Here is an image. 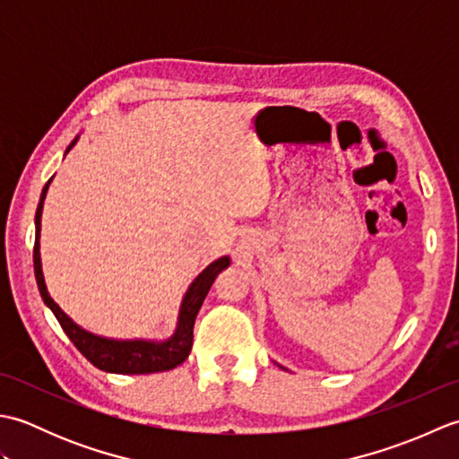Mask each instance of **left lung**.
Masks as SVG:
<instances>
[{"mask_svg":"<svg viewBox=\"0 0 459 459\" xmlns=\"http://www.w3.org/2000/svg\"><path fill=\"white\" fill-rule=\"evenodd\" d=\"M280 367H281V365H280ZM281 368H284V367H281Z\"/></svg>","mask_w":459,"mask_h":459,"instance_id":"1","label":"left lung"}]
</instances>
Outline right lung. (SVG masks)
I'll list each match as a JSON object with an SVG mask.
<instances>
[{
  "label": "right lung",
  "instance_id": "1",
  "mask_svg": "<svg viewBox=\"0 0 459 459\" xmlns=\"http://www.w3.org/2000/svg\"><path fill=\"white\" fill-rule=\"evenodd\" d=\"M79 142V135L68 145L65 155L74 148V143ZM53 178L45 183L41 191V199L37 204L35 212V248H33V266H35V278L39 286V294H41L45 306L53 311L58 324H61L63 331L73 341L74 347L91 360V363L106 370V373L116 375H150V373H161V370H171L178 365H181L185 359L189 357L193 347V325L195 317H197L199 309L203 306L204 298H207L209 290L212 286L214 278H217L224 268L230 266V256H221L204 268L201 274L195 278L179 306L178 325H175L173 335L161 341L153 339H112L96 335L92 331L81 327L76 321L68 317L65 311L58 307L56 301L51 298L45 284L43 276V264H41V217H43V203L47 197L48 185H51Z\"/></svg>",
  "mask_w": 459,
  "mask_h": 459
}]
</instances>
